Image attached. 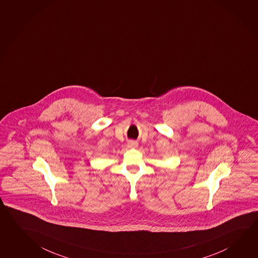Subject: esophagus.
Instances as JSON below:
<instances>
[{
  "label": "esophagus",
  "mask_w": 258,
  "mask_h": 258,
  "mask_svg": "<svg viewBox=\"0 0 258 258\" xmlns=\"http://www.w3.org/2000/svg\"><path fill=\"white\" fill-rule=\"evenodd\" d=\"M137 146H138V144L136 143V141H129L127 144V146L130 148H136Z\"/></svg>",
  "instance_id": "obj_1"
}]
</instances>
